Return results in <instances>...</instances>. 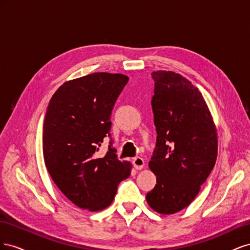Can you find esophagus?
Wrapping results in <instances>:
<instances>
[{
	"instance_id": "34e87169",
	"label": "esophagus",
	"mask_w": 250,
	"mask_h": 250,
	"mask_svg": "<svg viewBox=\"0 0 250 250\" xmlns=\"http://www.w3.org/2000/svg\"><path fill=\"white\" fill-rule=\"evenodd\" d=\"M132 163H133L134 168L137 169V170H142L144 168V166H145V161H144L143 158L140 157V156L134 157Z\"/></svg>"
}]
</instances>
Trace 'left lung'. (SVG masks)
I'll list each match as a JSON object with an SVG mask.
<instances>
[{"label":"left lung","instance_id":"obj_1","mask_svg":"<svg viewBox=\"0 0 250 250\" xmlns=\"http://www.w3.org/2000/svg\"><path fill=\"white\" fill-rule=\"evenodd\" d=\"M157 138L149 167L156 185L147 193L151 208L164 215L187 208L213 170L218 151L213 118L201 93L174 72L151 74Z\"/></svg>","mask_w":250,"mask_h":250}]
</instances>
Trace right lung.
I'll return each mask as SVG.
<instances>
[{
    "instance_id": "1",
    "label": "right lung",
    "mask_w": 250,
    "mask_h": 250,
    "mask_svg": "<svg viewBox=\"0 0 250 250\" xmlns=\"http://www.w3.org/2000/svg\"><path fill=\"white\" fill-rule=\"evenodd\" d=\"M129 80L122 74L94 73L67 81L49 102L42 128L44 164L67 199L92 211L107 208L118 185L129 177L131 164L121 162L110 137V116ZM111 141L97 156L104 137Z\"/></svg>"
}]
</instances>
